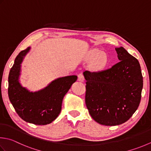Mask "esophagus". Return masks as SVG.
I'll list each match as a JSON object with an SVG mask.
<instances>
[{
	"mask_svg": "<svg viewBox=\"0 0 151 151\" xmlns=\"http://www.w3.org/2000/svg\"><path fill=\"white\" fill-rule=\"evenodd\" d=\"M78 81L80 82H83L84 81V75H82V73L79 74L78 75Z\"/></svg>",
	"mask_w": 151,
	"mask_h": 151,
	"instance_id": "obj_1",
	"label": "esophagus"
}]
</instances>
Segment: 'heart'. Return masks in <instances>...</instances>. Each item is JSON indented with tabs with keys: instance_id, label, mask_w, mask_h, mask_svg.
<instances>
[{
	"instance_id": "b5f03b06",
	"label": "heart",
	"mask_w": 151,
	"mask_h": 151,
	"mask_svg": "<svg viewBox=\"0 0 151 151\" xmlns=\"http://www.w3.org/2000/svg\"><path fill=\"white\" fill-rule=\"evenodd\" d=\"M88 61H93L92 66L95 69L99 70L104 68L107 64V56L99 50H93L91 51L87 57Z\"/></svg>"
}]
</instances>
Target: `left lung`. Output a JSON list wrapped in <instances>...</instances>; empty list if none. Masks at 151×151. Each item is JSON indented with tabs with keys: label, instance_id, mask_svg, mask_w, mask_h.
I'll return each mask as SVG.
<instances>
[{
	"label": "left lung",
	"instance_id": "left-lung-1",
	"mask_svg": "<svg viewBox=\"0 0 151 151\" xmlns=\"http://www.w3.org/2000/svg\"><path fill=\"white\" fill-rule=\"evenodd\" d=\"M115 50L119 63L102 71L83 73L87 109L96 122L105 126L129 120L139 107L143 89L138 60L122 46Z\"/></svg>",
	"mask_w": 151,
	"mask_h": 151
}]
</instances>
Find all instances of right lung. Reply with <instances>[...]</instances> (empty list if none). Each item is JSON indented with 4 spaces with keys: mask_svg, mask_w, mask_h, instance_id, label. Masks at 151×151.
I'll return each instance as SVG.
<instances>
[{
    "mask_svg": "<svg viewBox=\"0 0 151 151\" xmlns=\"http://www.w3.org/2000/svg\"><path fill=\"white\" fill-rule=\"evenodd\" d=\"M31 48L29 46L20 52L15 59L8 76V97L21 119L36 125H46L59 116L63 97L77 76L58 78L40 90H29L22 85L19 78L22 63Z\"/></svg>",
    "mask_w": 151,
    "mask_h": 151,
    "instance_id": "right-lung-1",
    "label": "right lung"
}]
</instances>
